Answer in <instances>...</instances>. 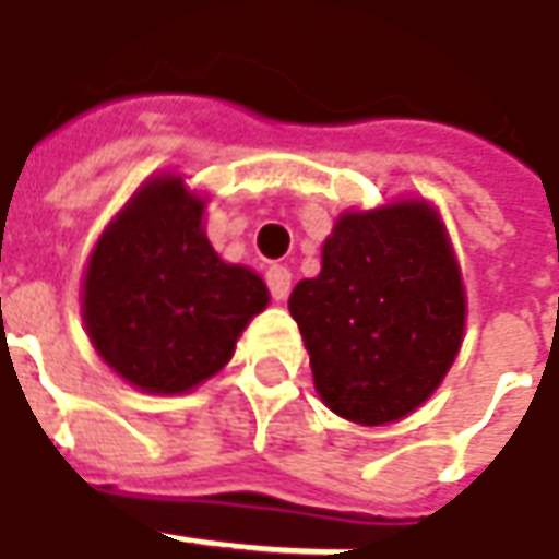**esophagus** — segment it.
<instances>
[{
    "instance_id": "esophagus-1",
    "label": "esophagus",
    "mask_w": 559,
    "mask_h": 559,
    "mask_svg": "<svg viewBox=\"0 0 559 559\" xmlns=\"http://www.w3.org/2000/svg\"><path fill=\"white\" fill-rule=\"evenodd\" d=\"M265 284H269L272 299H287V294H290V269L272 265V269L265 272Z\"/></svg>"
}]
</instances>
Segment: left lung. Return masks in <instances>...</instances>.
<instances>
[{"mask_svg": "<svg viewBox=\"0 0 559 559\" xmlns=\"http://www.w3.org/2000/svg\"><path fill=\"white\" fill-rule=\"evenodd\" d=\"M324 405L390 424L430 399L464 334V287L427 203L346 213L321 250V275L287 299Z\"/></svg>", "mask_w": 559, "mask_h": 559, "instance_id": "left-lung-1", "label": "left lung"}]
</instances>
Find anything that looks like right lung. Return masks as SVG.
<instances>
[{"label": "right lung", "instance_id": "add662e5", "mask_svg": "<svg viewBox=\"0 0 559 559\" xmlns=\"http://www.w3.org/2000/svg\"><path fill=\"white\" fill-rule=\"evenodd\" d=\"M201 219L203 201L185 191L182 179H154L88 260V337L145 393H185L216 374L247 321L269 302L260 275L216 257Z\"/></svg>", "mask_w": 559, "mask_h": 559}]
</instances>
